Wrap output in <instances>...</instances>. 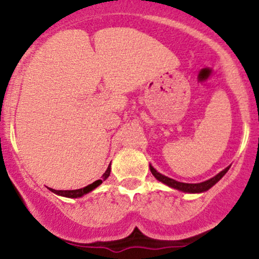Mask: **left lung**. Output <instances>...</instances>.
Here are the masks:
<instances>
[{"label":"left lung","mask_w":259,"mask_h":259,"mask_svg":"<svg viewBox=\"0 0 259 259\" xmlns=\"http://www.w3.org/2000/svg\"><path fill=\"white\" fill-rule=\"evenodd\" d=\"M229 168H225L224 170H222L221 173L217 174L215 177H213L212 179L209 180H206L203 181V183H198V184H186V183H180V181H177L174 179H170V178L165 177V175L158 173V171L154 169L152 165L150 164V170L151 173L153 174V177L156 178L157 180L162 181L163 184H165V185H168L169 187H173V189H177L179 190V191H183V192H187V194H201V192H204L207 191V190H209L210 187L213 185H215L217 183H218L219 180L222 179L223 177H224L225 173L229 170Z\"/></svg>","instance_id":"left-lung-1"}]
</instances>
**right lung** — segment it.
I'll return each mask as SVG.
<instances>
[{
  "label": "right lung",
  "instance_id": "obj_1",
  "mask_svg": "<svg viewBox=\"0 0 259 259\" xmlns=\"http://www.w3.org/2000/svg\"><path fill=\"white\" fill-rule=\"evenodd\" d=\"M109 174H111V164L108 165V168H107V170L105 171V174L102 175V180H96L95 183L90 184V185L82 187V189H78V190H53V189H50L53 194H57L59 196H64V197H68V198H78V197H81V196H84L86 194H89V192L92 191L94 189H96L97 186L101 185L102 184L103 180H106L107 178L109 177Z\"/></svg>",
  "mask_w": 259,
  "mask_h": 259
}]
</instances>
